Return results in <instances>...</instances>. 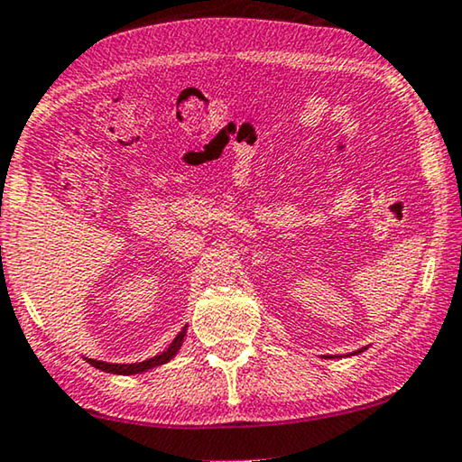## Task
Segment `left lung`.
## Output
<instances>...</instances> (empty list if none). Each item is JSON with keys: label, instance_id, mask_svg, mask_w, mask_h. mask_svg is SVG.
Returning <instances> with one entry per match:
<instances>
[{"label": "left lung", "instance_id": "8db88e82", "mask_svg": "<svg viewBox=\"0 0 462 462\" xmlns=\"http://www.w3.org/2000/svg\"><path fill=\"white\" fill-rule=\"evenodd\" d=\"M361 351H365V346H361V349H359V351H355V353H361Z\"/></svg>", "mask_w": 462, "mask_h": 462}]
</instances>
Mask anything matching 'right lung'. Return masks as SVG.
I'll return each mask as SVG.
<instances>
[{"instance_id": "add662e5", "label": "right lung", "mask_w": 462, "mask_h": 462, "mask_svg": "<svg viewBox=\"0 0 462 462\" xmlns=\"http://www.w3.org/2000/svg\"><path fill=\"white\" fill-rule=\"evenodd\" d=\"M186 328H188V326H183V330L173 338V343L169 345L161 355H154V357L146 359V361H140V364H107V361H97V359H88V364L92 367H97V370H101V372L119 374V375H132V374H142L146 370H152V367L167 364V361H171L175 357L177 351H180L181 343H183V337H186Z\"/></svg>"}]
</instances>
